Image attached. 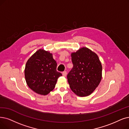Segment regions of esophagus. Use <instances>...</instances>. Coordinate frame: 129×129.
<instances>
[{"mask_svg": "<svg viewBox=\"0 0 129 129\" xmlns=\"http://www.w3.org/2000/svg\"><path fill=\"white\" fill-rule=\"evenodd\" d=\"M62 75L64 77L66 76V75H67V71H64L63 72V73H62Z\"/></svg>", "mask_w": 129, "mask_h": 129, "instance_id": "obj_1", "label": "esophagus"}]
</instances>
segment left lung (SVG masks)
<instances>
[{
    "label": "left lung",
    "instance_id": "1",
    "mask_svg": "<svg viewBox=\"0 0 129 129\" xmlns=\"http://www.w3.org/2000/svg\"><path fill=\"white\" fill-rule=\"evenodd\" d=\"M73 68L67 75L70 87L80 97L90 95L99 85L102 77V66L99 56L86 47L71 54Z\"/></svg>",
    "mask_w": 129,
    "mask_h": 129
}]
</instances>
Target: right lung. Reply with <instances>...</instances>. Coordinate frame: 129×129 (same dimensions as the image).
<instances>
[{"mask_svg": "<svg viewBox=\"0 0 129 129\" xmlns=\"http://www.w3.org/2000/svg\"><path fill=\"white\" fill-rule=\"evenodd\" d=\"M57 63L52 54L39 49L28 59L24 70L25 78L29 88L36 93L47 95L54 88L62 74L56 71Z\"/></svg>", "mask_w": 129, "mask_h": 129, "instance_id": "right-lung-1", "label": "right lung"}]
</instances>
